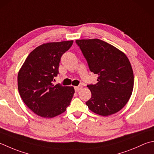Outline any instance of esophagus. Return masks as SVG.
I'll use <instances>...</instances> for the list:
<instances>
[{
	"instance_id": "esophagus-1",
	"label": "esophagus",
	"mask_w": 154,
	"mask_h": 154,
	"mask_svg": "<svg viewBox=\"0 0 154 154\" xmlns=\"http://www.w3.org/2000/svg\"><path fill=\"white\" fill-rule=\"evenodd\" d=\"M82 89V86L81 85H79L77 87H75V92H79V90Z\"/></svg>"
}]
</instances>
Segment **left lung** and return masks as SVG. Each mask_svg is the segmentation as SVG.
Wrapping results in <instances>:
<instances>
[{
  "mask_svg": "<svg viewBox=\"0 0 154 154\" xmlns=\"http://www.w3.org/2000/svg\"><path fill=\"white\" fill-rule=\"evenodd\" d=\"M91 72L97 83L87 85L91 97L85 102L98 115L107 116L121 110L134 88V73L129 59L115 47L97 38L77 40Z\"/></svg>",
  "mask_w": 154,
  "mask_h": 154,
  "instance_id": "obj_1",
  "label": "left lung"
}]
</instances>
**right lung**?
I'll use <instances>...</instances> for the list:
<instances>
[{
    "label": "right lung",
    "mask_w": 154,
    "mask_h": 154,
    "mask_svg": "<svg viewBox=\"0 0 154 154\" xmlns=\"http://www.w3.org/2000/svg\"><path fill=\"white\" fill-rule=\"evenodd\" d=\"M73 41L37 47L27 57L18 74V89L24 103L37 115L51 118L65 111L75 93L73 87L53 85L62 55Z\"/></svg>",
    "instance_id": "right-lung-1"
}]
</instances>
